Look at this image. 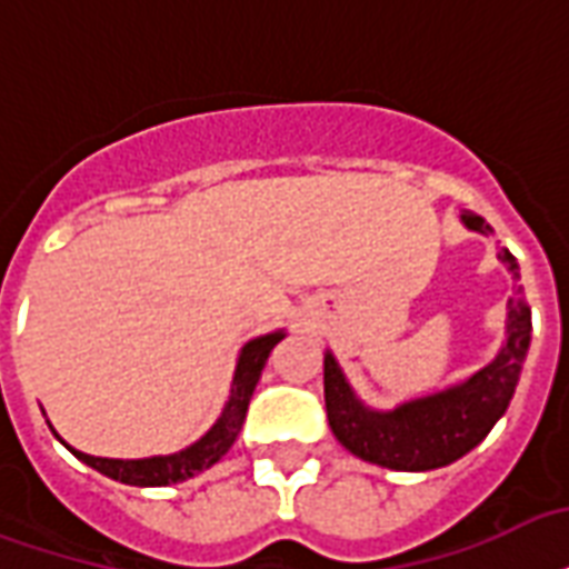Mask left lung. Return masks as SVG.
<instances>
[{
    "mask_svg": "<svg viewBox=\"0 0 569 569\" xmlns=\"http://www.w3.org/2000/svg\"><path fill=\"white\" fill-rule=\"evenodd\" d=\"M462 223L483 236L492 232L480 214L466 211ZM498 259L516 280L507 313V346L496 361L475 372L466 385L406 402L397 411H372L355 400L337 361L325 355V409L331 432L342 448L393 471H429L457 462L487 439L489 429L496 427V420L513 400L531 342V307L519 286V266L510 250H501Z\"/></svg>",
    "mask_w": 569,
    "mask_h": 569,
    "instance_id": "obj_1",
    "label": "left lung"
}]
</instances>
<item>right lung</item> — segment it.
Here are the masks:
<instances>
[{
    "mask_svg": "<svg viewBox=\"0 0 569 569\" xmlns=\"http://www.w3.org/2000/svg\"><path fill=\"white\" fill-rule=\"evenodd\" d=\"M280 340H283V333H266V337H256L241 349L227 409L193 448L172 453V457L151 459H101L80 453L73 448L71 453L82 459L86 466H92L94 471H101V475L112 477L119 483H128V487H167V483H179V480H188V477L206 471V468L214 466L217 459L227 457V450L236 445L241 423H244L247 406H250V397L256 390V381L262 376L268 355Z\"/></svg>",
    "mask_w": 569,
    "mask_h": 569,
    "instance_id": "add662e5",
    "label": "right lung"
}]
</instances>
